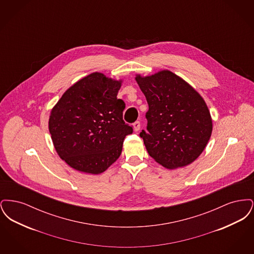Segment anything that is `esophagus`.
<instances>
[{"label": "esophagus", "instance_id": "obj_1", "mask_svg": "<svg viewBox=\"0 0 254 254\" xmlns=\"http://www.w3.org/2000/svg\"><path fill=\"white\" fill-rule=\"evenodd\" d=\"M141 127V123L139 121H136L133 124V128H134V131H138Z\"/></svg>", "mask_w": 254, "mask_h": 254}]
</instances>
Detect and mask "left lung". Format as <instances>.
<instances>
[{
    "instance_id": "left-lung-1",
    "label": "left lung",
    "mask_w": 254,
    "mask_h": 254,
    "mask_svg": "<svg viewBox=\"0 0 254 254\" xmlns=\"http://www.w3.org/2000/svg\"><path fill=\"white\" fill-rule=\"evenodd\" d=\"M135 79L148 104L146 131L140 133L148 154L167 169L191 164L205 149L212 131L204 99L169 70Z\"/></svg>"
}]
</instances>
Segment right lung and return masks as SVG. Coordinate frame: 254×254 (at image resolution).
Listing matches in <instances>:
<instances>
[{
  "instance_id": "1",
  "label": "right lung",
  "mask_w": 254,
  "mask_h": 254,
  "mask_svg": "<svg viewBox=\"0 0 254 254\" xmlns=\"http://www.w3.org/2000/svg\"><path fill=\"white\" fill-rule=\"evenodd\" d=\"M121 82L91 73L70 86L51 110L53 145L73 169L99 174L121 155L126 136L133 132L123 120L126 105L117 98Z\"/></svg>"
}]
</instances>
